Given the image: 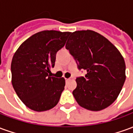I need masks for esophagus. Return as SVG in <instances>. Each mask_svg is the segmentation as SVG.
I'll list each match as a JSON object with an SVG mask.
<instances>
[{"instance_id":"34e87169","label":"esophagus","mask_w":133,"mask_h":133,"mask_svg":"<svg viewBox=\"0 0 133 133\" xmlns=\"http://www.w3.org/2000/svg\"><path fill=\"white\" fill-rule=\"evenodd\" d=\"M70 81V78H67V79H65V82H66V83H68Z\"/></svg>"}]
</instances>
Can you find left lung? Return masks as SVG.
I'll return each instance as SVG.
<instances>
[{"label":"left lung","instance_id":"obj_1","mask_svg":"<svg viewBox=\"0 0 133 133\" xmlns=\"http://www.w3.org/2000/svg\"><path fill=\"white\" fill-rule=\"evenodd\" d=\"M65 48L85 77L76 78L72 95L84 108L99 111L116 100L125 81V63L116 47L92 30L70 33Z\"/></svg>","mask_w":133,"mask_h":133}]
</instances>
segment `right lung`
I'll return each instance as SVG.
<instances>
[{
	"label": "right lung",
	"mask_w": 133,
	"mask_h": 133,
	"mask_svg": "<svg viewBox=\"0 0 133 133\" xmlns=\"http://www.w3.org/2000/svg\"><path fill=\"white\" fill-rule=\"evenodd\" d=\"M70 33L41 31L23 42L15 52L11 62L12 85L28 108L45 111L58 104L65 81L50 73L56 53L65 45Z\"/></svg>",
	"instance_id": "right-lung-1"
}]
</instances>
